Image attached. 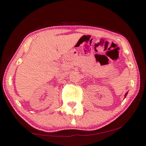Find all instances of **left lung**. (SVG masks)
Wrapping results in <instances>:
<instances>
[{"mask_svg": "<svg viewBox=\"0 0 146 146\" xmlns=\"http://www.w3.org/2000/svg\"><path fill=\"white\" fill-rule=\"evenodd\" d=\"M126 94H125V96H126Z\"/></svg>", "mask_w": 146, "mask_h": 146, "instance_id": "left-lung-1", "label": "left lung"}]
</instances>
